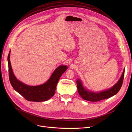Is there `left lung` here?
Segmentation results:
<instances>
[{
	"label": "left lung",
	"instance_id": "1",
	"mask_svg": "<svg viewBox=\"0 0 132 132\" xmlns=\"http://www.w3.org/2000/svg\"><path fill=\"white\" fill-rule=\"evenodd\" d=\"M125 69L120 79L113 87L106 90L101 91L100 92H94L89 90L85 88L83 86L82 83L80 79L77 80L78 91L81 97L86 101L90 102H98L103 100L109 98L111 97L116 95L120 89L124 77Z\"/></svg>",
	"mask_w": 132,
	"mask_h": 132
}]
</instances>
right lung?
Segmentation results:
<instances>
[{
    "label": "right lung",
    "instance_id": "1",
    "mask_svg": "<svg viewBox=\"0 0 132 132\" xmlns=\"http://www.w3.org/2000/svg\"><path fill=\"white\" fill-rule=\"evenodd\" d=\"M10 53L11 51L7 58L9 79L11 84L15 90L29 101L43 102L51 98L54 95L58 81L62 74L67 70V66L60 65L54 71L49 79L44 84L36 86H31L21 82L15 77L11 64Z\"/></svg>",
    "mask_w": 132,
    "mask_h": 132
}]
</instances>
